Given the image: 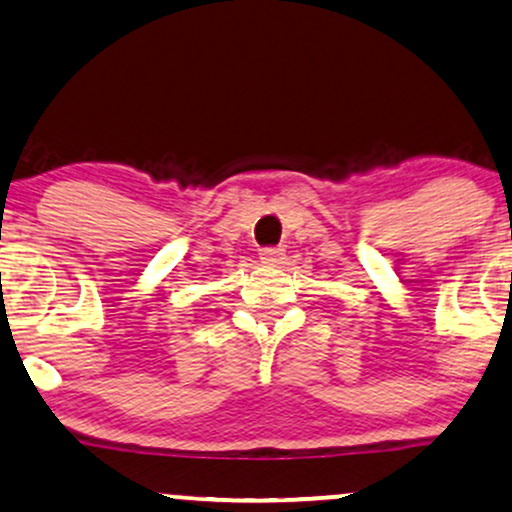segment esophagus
Returning <instances> with one entry per match:
<instances>
[{"mask_svg": "<svg viewBox=\"0 0 512 512\" xmlns=\"http://www.w3.org/2000/svg\"><path fill=\"white\" fill-rule=\"evenodd\" d=\"M283 257H286V252H283L281 248H264L260 252V260L267 262V264H279Z\"/></svg>", "mask_w": 512, "mask_h": 512, "instance_id": "1", "label": "esophagus"}]
</instances>
